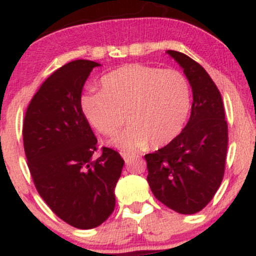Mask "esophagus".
Listing matches in <instances>:
<instances>
[{
  "mask_svg": "<svg viewBox=\"0 0 256 256\" xmlns=\"http://www.w3.org/2000/svg\"><path fill=\"white\" fill-rule=\"evenodd\" d=\"M120 155H122V158H124L125 162H128V161H130V158H132V155L130 154V152H120Z\"/></svg>",
  "mask_w": 256,
  "mask_h": 256,
  "instance_id": "esophagus-1",
  "label": "esophagus"
}]
</instances>
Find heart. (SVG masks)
<instances>
[{
	"instance_id": "obj_1",
	"label": "heart",
	"mask_w": 256,
	"mask_h": 256,
	"mask_svg": "<svg viewBox=\"0 0 256 256\" xmlns=\"http://www.w3.org/2000/svg\"><path fill=\"white\" fill-rule=\"evenodd\" d=\"M102 89L91 88L80 96V108L91 126L104 134L130 126L110 143L122 150L167 146L180 134L192 104L188 79L177 70L140 64L119 67L101 79Z\"/></svg>"
}]
</instances>
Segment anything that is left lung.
I'll return each mask as SVG.
<instances>
[{
	"instance_id": "left-lung-1",
	"label": "left lung",
	"mask_w": 256,
	"mask_h": 256,
	"mask_svg": "<svg viewBox=\"0 0 256 256\" xmlns=\"http://www.w3.org/2000/svg\"><path fill=\"white\" fill-rule=\"evenodd\" d=\"M166 52L182 67L192 86V114L171 143L144 155L146 180L167 207L195 214L210 204L224 177L228 122L222 95L204 67L183 52Z\"/></svg>"
}]
</instances>
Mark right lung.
Segmentation results:
<instances>
[{
    "label": "right lung",
    "mask_w": 256,
    "mask_h": 256,
    "mask_svg": "<svg viewBox=\"0 0 256 256\" xmlns=\"http://www.w3.org/2000/svg\"><path fill=\"white\" fill-rule=\"evenodd\" d=\"M98 66L76 60L56 70L34 94L22 128L38 194L58 218L82 230L98 228L114 210L124 166L119 152L110 148L92 161L98 140L82 112L80 96Z\"/></svg>",
    "instance_id": "obj_1"
}]
</instances>
